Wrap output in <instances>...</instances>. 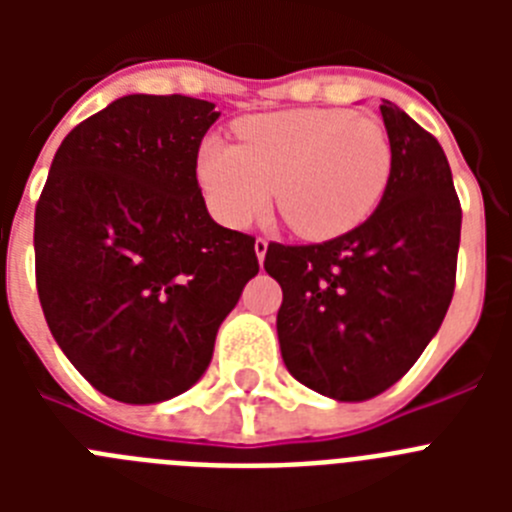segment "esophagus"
Returning <instances> with one entry per match:
<instances>
[{
    "instance_id": "esophagus-1",
    "label": "esophagus",
    "mask_w": 512,
    "mask_h": 512,
    "mask_svg": "<svg viewBox=\"0 0 512 512\" xmlns=\"http://www.w3.org/2000/svg\"><path fill=\"white\" fill-rule=\"evenodd\" d=\"M253 251H256V259H259V264H264L266 251H269V241H264V238H256V243H253Z\"/></svg>"
}]
</instances>
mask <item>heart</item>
<instances>
[{
    "label": "heart",
    "instance_id": "1",
    "mask_svg": "<svg viewBox=\"0 0 512 512\" xmlns=\"http://www.w3.org/2000/svg\"><path fill=\"white\" fill-rule=\"evenodd\" d=\"M238 135L241 146L207 138L197 156L207 207L228 228H248L274 189L289 228L328 241L364 223L390 184L392 143L377 117L307 107L248 117Z\"/></svg>",
    "mask_w": 512,
    "mask_h": 512
}]
</instances>
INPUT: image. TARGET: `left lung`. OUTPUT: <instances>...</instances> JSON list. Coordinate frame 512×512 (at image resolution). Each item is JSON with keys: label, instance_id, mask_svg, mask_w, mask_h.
<instances>
[{"label": "left lung", "instance_id": "left-lung-1", "mask_svg": "<svg viewBox=\"0 0 512 512\" xmlns=\"http://www.w3.org/2000/svg\"><path fill=\"white\" fill-rule=\"evenodd\" d=\"M392 174L359 228L315 246L271 243L277 333L289 374L338 402H364L410 372L454 297L461 207L446 153L397 104H379Z\"/></svg>", "mask_w": 512, "mask_h": 512}]
</instances>
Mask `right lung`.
Returning a JSON list of instances; mask_svg holds the SVG:
<instances>
[{"label": "right lung", "mask_w": 512, "mask_h": 512, "mask_svg": "<svg viewBox=\"0 0 512 512\" xmlns=\"http://www.w3.org/2000/svg\"><path fill=\"white\" fill-rule=\"evenodd\" d=\"M205 99L128 94L76 125L35 207L45 323L94 390L153 405L202 379L217 328L259 274L253 238L217 225L197 153Z\"/></svg>", "instance_id": "right-lung-1"}]
</instances>
